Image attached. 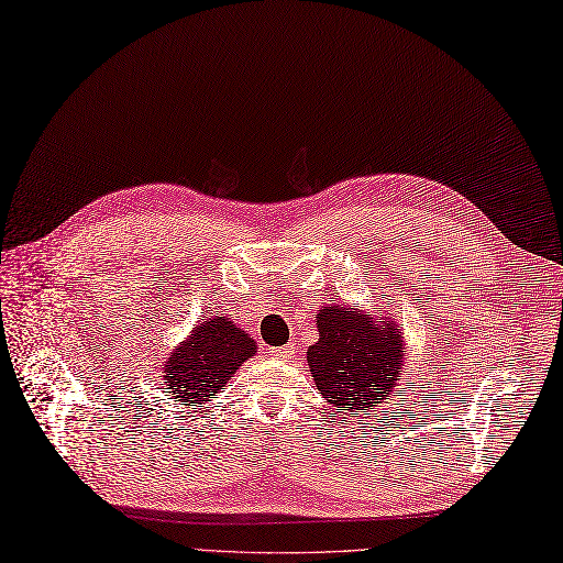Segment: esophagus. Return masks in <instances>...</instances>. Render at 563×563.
I'll use <instances>...</instances> for the list:
<instances>
[{"instance_id":"1","label":"esophagus","mask_w":563,"mask_h":563,"mask_svg":"<svg viewBox=\"0 0 563 563\" xmlns=\"http://www.w3.org/2000/svg\"><path fill=\"white\" fill-rule=\"evenodd\" d=\"M292 352H295L292 343H287L283 347H271V355H274L276 360H289V357H292Z\"/></svg>"}]
</instances>
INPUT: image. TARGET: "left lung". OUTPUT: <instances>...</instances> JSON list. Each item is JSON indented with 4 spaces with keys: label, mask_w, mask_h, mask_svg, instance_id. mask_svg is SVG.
<instances>
[{
    "label": "left lung",
    "mask_w": 563,
    "mask_h": 563,
    "mask_svg": "<svg viewBox=\"0 0 563 563\" xmlns=\"http://www.w3.org/2000/svg\"><path fill=\"white\" fill-rule=\"evenodd\" d=\"M320 341L308 347V366L322 397L339 412L360 418L371 415L380 399L397 394L401 378L404 341L391 324H373L371 318L345 306L320 310Z\"/></svg>",
    "instance_id": "obj_1"
}]
</instances>
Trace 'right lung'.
Masks as SVG:
<instances>
[{
    "mask_svg": "<svg viewBox=\"0 0 563 563\" xmlns=\"http://www.w3.org/2000/svg\"><path fill=\"white\" fill-rule=\"evenodd\" d=\"M255 352V341L229 318L206 320L164 364V380L169 383L166 389H172L183 406L211 401Z\"/></svg>",
    "mask_w": 563,
    "mask_h": 563,
    "instance_id": "1",
    "label": "right lung"
}]
</instances>
